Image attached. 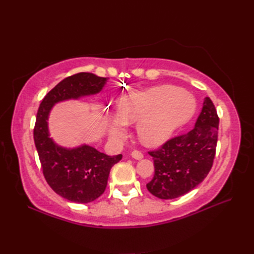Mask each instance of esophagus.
I'll list each match as a JSON object with an SVG mask.
<instances>
[{"instance_id":"34e87169","label":"esophagus","mask_w":254,"mask_h":254,"mask_svg":"<svg viewBox=\"0 0 254 254\" xmlns=\"http://www.w3.org/2000/svg\"><path fill=\"white\" fill-rule=\"evenodd\" d=\"M131 156H132V158L136 159V160H141V159H143V157H144L143 154H142L141 152H138V150H134V152H132Z\"/></svg>"}]
</instances>
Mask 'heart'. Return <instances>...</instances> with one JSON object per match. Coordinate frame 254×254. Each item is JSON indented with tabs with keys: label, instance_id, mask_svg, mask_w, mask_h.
I'll list each match as a JSON object with an SVG mask.
<instances>
[{
	"label": "heart",
	"instance_id": "obj_1",
	"mask_svg": "<svg viewBox=\"0 0 254 254\" xmlns=\"http://www.w3.org/2000/svg\"><path fill=\"white\" fill-rule=\"evenodd\" d=\"M195 108V98L174 86L134 91L122 96L118 100L117 112L107 116L108 136L113 142H120L127 135V124L135 123L139 141L157 147L190 120Z\"/></svg>",
	"mask_w": 254,
	"mask_h": 254
}]
</instances>
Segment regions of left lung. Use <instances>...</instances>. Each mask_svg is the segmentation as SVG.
<instances>
[{"label": "left lung", "mask_w": 254, "mask_h": 254, "mask_svg": "<svg viewBox=\"0 0 254 254\" xmlns=\"http://www.w3.org/2000/svg\"><path fill=\"white\" fill-rule=\"evenodd\" d=\"M218 123L215 106L206 97L191 131L170 139L156 152H149L155 175L146 187L153 195L161 199L177 198L206 178L215 157Z\"/></svg>", "instance_id": "left-lung-1"}]
</instances>
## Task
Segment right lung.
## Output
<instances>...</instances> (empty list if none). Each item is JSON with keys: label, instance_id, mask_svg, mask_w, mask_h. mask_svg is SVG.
<instances>
[{"label": "right lung", "instance_id": "add662e5", "mask_svg": "<svg viewBox=\"0 0 254 254\" xmlns=\"http://www.w3.org/2000/svg\"><path fill=\"white\" fill-rule=\"evenodd\" d=\"M107 80L84 72L64 78L47 94L38 109L34 139L44 176L53 191L74 203L85 204L98 198L106 190L112 166L121 160L122 155H106L87 144L61 146L51 137L48 121L57 104L99 94Z\"/></svg>", "mask_w": 254, "mask_h": 254}]
</instances>
